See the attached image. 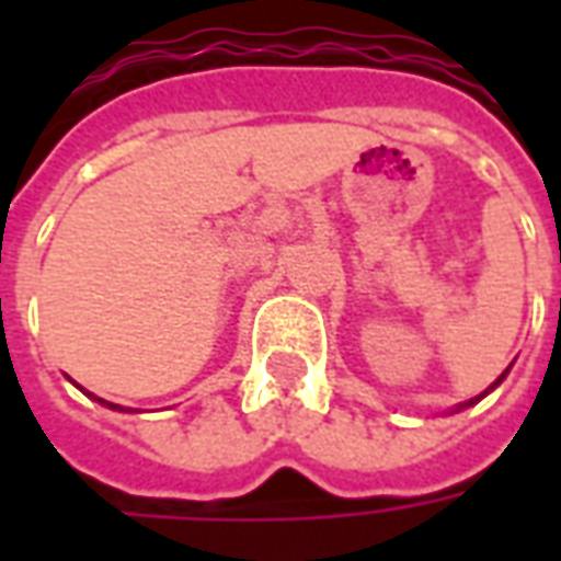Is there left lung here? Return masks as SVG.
<instances>
[{
  "label": "left lung",
  "instance_id": "obj_1",
  "mask_svg": "<svg viewBox=\"0 0 561 561\" xmlns=\"http://www.w3.org/2000/svg\"><path fill=\"white\" fill-rule=\"evenodd\" d=\"M507 373H511V366H507V369H505V373H502V376L495 378V381H493V385H490V388L483 390L481 397H474V400H469V402H462V405H457V412H459V409H469V405H474V402H478V400H483V397H486V393H490V390H495V388H499V385H502V381H505Z\"/></svg>",
  "mask_w": 561,
  "mask_h": 561
}]
</instances>
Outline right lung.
Returning <instances> with one entry per match:
<instances>
[{"instance_id": "right-lung-1", "label": "right lung", "mask_w": 561, "mask_h": 561, "mask_svg": "<svg viewBox=\"0 0 561 561\" xmlns=\"http://www.w3.org/2000/svg\"><path fill=\"white\" fill-rule=\"evenodd\" d=\"M92 400H99V397H95V393H90ZM102 402V405H107V409H116V412H126V409H119V405H114V402H107V400H99Z\"/></svg>"}]
</instances>
